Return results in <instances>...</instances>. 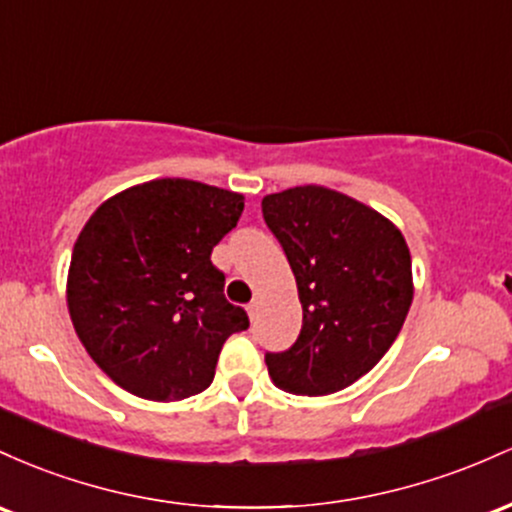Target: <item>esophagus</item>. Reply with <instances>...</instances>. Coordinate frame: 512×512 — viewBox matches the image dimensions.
<instances>
[{
    "label": "esophagus",
    "instance_id": "esophagus-1",
    "mask_svg": "<svg viewBox=\"0 0 512 512\" xmlns=\"http://www.w3.org/2000/svg\"><path fill=\"white\" fill-rule=\"evenodd\" d=\"M258 307H261V302H258V300H251L249 307H246V309H249V317L251 319L258 317Z\"/></svg>",
    "mask_w": 512,
    "mask_h": 512
}]
</instances>
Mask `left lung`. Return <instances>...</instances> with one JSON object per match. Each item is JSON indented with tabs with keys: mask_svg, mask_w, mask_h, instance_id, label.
I'll return each mask as SVG.
<instances>
[{
	"mask_svg": "<svg viewBox=\"0 0 512 512\" xmlns=\"http://www.w3.org/2000/svg\"><path fill=\"white\" fill-rule=\"evenodd\" d=\"M261 210L302 302L300 336L266 353L268 375L290 394L341 392L380 363L404 326L409 246L380 212L321 186L266 195Z\"/></svg>",
	"mask_w": 512,
	"mask_h": 512,
	"instance_id": "obj_1",
	"label": "left lung"
}]
</instances>
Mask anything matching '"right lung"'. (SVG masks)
<instances>
[{
	"mask_svg": "<svg viewBox=\"0 0 512 512\" xmlns=\"http://www.w3.org/2000/svg\"><path fill=\"white\" fill-rule=\"evenodd\" d=\"M241 212L239 193L157 179L89 217L72 251L67 304L86 353L118 387L152 401L210 387L227 338L249 329L210 261Z\"/></svg>",
	"mask_w": 512,
	"mask_h": 512,
	"instance_id": "1",
	"label": "right lung"
}]
</instances>
